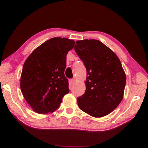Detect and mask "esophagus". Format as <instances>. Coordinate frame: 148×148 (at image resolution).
Masks as SVG:
<instances>
[{"label": "esophagus", "instance_id": "34e87169", "mask_svg": "<svg viewBox=\"0 0 148 148\" xmlns=\"http://www.w3.org/2000/svg\"><path fill=\"white\" fill-rule=\"evenodd\" d=\"M76 79H75V78H73V79H71V83L72 84H74L75 82H76Z\"/></svg>", "mask_w": 148, "mask_h": 148}]
</instances>
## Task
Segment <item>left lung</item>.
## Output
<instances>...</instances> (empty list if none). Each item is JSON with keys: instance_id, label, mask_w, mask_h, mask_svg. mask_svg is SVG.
<instances>
[{"instance_id": "left-lung-1", "label": "left lung", "mask_w": 148, "mask_h": 148, "mask_svg": "<svg viewBox=\"0 0 148 148\" xmlns=\"http://www.w3.org/2000/svg\"><path fill=\"white\" fill-rule=\"evenodd\" d=\"M74 49L87 72L86 90L77 98L80 109L95 118L109 114L123 98L126 74L115 53L100 40L76 42Z\"/></svg>"}]
</instances>
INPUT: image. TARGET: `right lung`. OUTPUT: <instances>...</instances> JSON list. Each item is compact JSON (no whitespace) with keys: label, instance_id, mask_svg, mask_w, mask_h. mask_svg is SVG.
<instances>
[{"label":"right lung","instance_id":"obj_1","mask_svg":"<svg viewBox=\"0 0 148 148\" xmlns=\"http://www.w3.org/2000/svg\"><path fill=\"white\" fill-rule=\"evenodd\" d=\"M73 40L53 37L37 47L24 63L20 88L34 111L48 114L57 109L69 92L64 74L66 56L74 48Z\"/></svg>","mask_w":148,"mask_h":148}]
</instances>
